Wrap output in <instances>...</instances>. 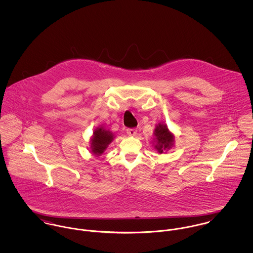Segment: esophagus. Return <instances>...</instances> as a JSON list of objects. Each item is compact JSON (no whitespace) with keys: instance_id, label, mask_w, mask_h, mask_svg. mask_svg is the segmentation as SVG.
I'll list each match as a JSON object with an SVG mask.
<instances>
[{"instance_id":"1","label":"esophagus","mask_w":253,"mask_h":253,"mask_svg":"<svg viewBox=\"0 0 253 253\" xmlns=\"http://www.w3.org/2000/svg\"><path fill=\"white\" fill-rule=\"evenodd\" d=\"M126 133L129 136H134L137 133V129L136 128H127L126 129Z\"/></svg>"}]
</instances>
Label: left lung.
<instances>
[{
	"label": "left lung",
	"instance_id": "obj_1",
	"mask_svg": "<svg viewBox=\"0 0 253 253\" xmlns=\"http://www.w3.org/2000/svg\"><path fill=\"white\" fill-rule=\"evenodd\" d=\"M154 138L152 144L154 148L160 153H166L174 146V134L169 129L168 126L164 123L156 125L154 129Z\"/></svg>",
	"mask_w": 253,
	"mask_h": 253
}]
</instances>
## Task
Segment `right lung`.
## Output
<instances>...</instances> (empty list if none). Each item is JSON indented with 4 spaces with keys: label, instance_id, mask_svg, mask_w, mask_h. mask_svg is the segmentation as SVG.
I'll use <instances>...</instances> for the list:
<instances>
[{
    "label": "right lung",
    "instance_id": "add662e5",
    "mask_svg": "<svg viewBox=\"0 0 253 253\" xmlns=\"http://www.w3.org/2000/svg\"><path fill=\"white\" fill-rule=\"evenodd\" d=\"M114 139L115 135L109 129L104 128L103 126H98L94 128L89 141L90 152L96 157L101 156Z\"/></svg>",
    "mask_w": 253,
    "mask_h": 253
}]
</instances>
